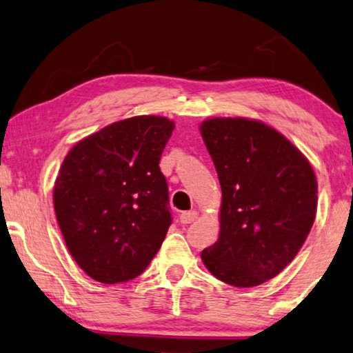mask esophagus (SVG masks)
I'll return each mask as SVG.
<instances>
[{
  "mask_svg": "<svg viewBox=\"0 0 353 353\" xmlns=\"http://www.w3.org/2000/svg\"><path fill=\"white\" fill-rule=\"evenodd\" d=\"M198 218V212L196 210H190V212H182L181 214V223L182 225H190Z\"/></svg>",
  "mask_w": 353,
  "mask_h": 353,
  "instance_id": "esophagus-1",
  "label": "esophagus"
}]
</instances>
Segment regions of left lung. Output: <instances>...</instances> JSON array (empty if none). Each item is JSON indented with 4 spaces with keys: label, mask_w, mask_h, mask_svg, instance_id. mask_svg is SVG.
<instances>
[{
    "label": "left lung",
    "mask_w": 353,
    "mask_h": 353,
    "mask_svg": "<svg viewBox=\"0 0 353 353\" xmlns=\"http://www.w3.org/2000/svg\"><path fill=\"white\" fill-rule=\"evenodd\" d=\"M199 132L221 185L220 234L201 259L223 283L259 286L292 262L311 231L314 170L299 148L262 121L210 117Z\"/></svg>",
    "instance_id": "8db88e82"
}]
</instances>
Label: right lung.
<instances>
[{
  "label": "right lung",
  "instance_id": "add662e5",
  "mask_svg": "<svg viewBox=\"0 0 353 353\" xmlns=\"http://www.w3.org/2000/svg\"><path fill=\"white\" fill-rule=\"evenodd\" d=\"M163 116L100 128L65 155L53 188L67 250L86 275L125 283L146 270L171 225L160 157L174 130Z\"/></svg>",
  "mask_w": 353,
  "mask_h": 353
}]
</instances>
